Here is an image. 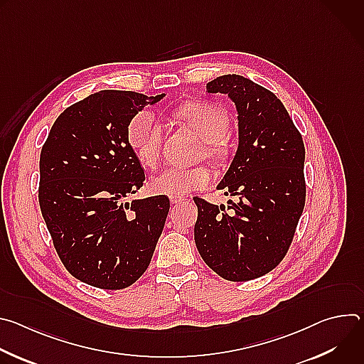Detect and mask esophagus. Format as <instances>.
Instances as JSON below:
<instances>
[{"label": "esophagus", "mask_w": 364, "mask_h": 364, "mask_svg": "<svg viewBox=\"0 0 364 364\" xmlns=\"http://www.w3.org/2000/svg\"><path fill=\"white\" fill-rule=\"evenodd\" d=\"M186 200H187V198L183 197V196H171V197H170L171 204H181V203H184Z\"/></svg>", "instance_id": "esophagus-1"}]
</instances>
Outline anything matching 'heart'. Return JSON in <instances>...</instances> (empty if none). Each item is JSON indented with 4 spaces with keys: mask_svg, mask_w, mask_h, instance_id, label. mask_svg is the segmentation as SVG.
Wrapping results in <instances>:
<instances>
[{
    "mask_svg": "<svg viewBox=\"0 0 364 364\" xmlns=\"http://www.w3.org/2000/svg\"><path fill=\"white\" fill-rule=\"evenodd\" d=\"M178 117L187 122L203 139L204 152L213 160L228 157L226 135L229 134V117L222 108L207 102L187 103L178 109ZM127 138L144 167H155L160 157L163 127L148 109L136 112L127 128ZM212 181V171L204 167H168L151 180L155 194L184 196L204 188Z\"/></svg>",
    "mask_w": 364,
    "mask_h": 364,
    "instance_id": "1",
    "label": "heart"
}]
</instances>
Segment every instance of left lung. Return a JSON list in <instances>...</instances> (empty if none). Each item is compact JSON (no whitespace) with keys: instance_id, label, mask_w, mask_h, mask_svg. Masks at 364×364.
I'll list each match as a JSON object with an SVG mask.
<instances>
[{"instance_id":"8db88e82","label":"left lung","mask_w":364,"mask_h":364,"mask_svg":"<svg viewBox=\"0 0 364 364\" xmlns=\"http://www.w3.org/2000/svg\"><path fill=\"white\" fill-rule=\"evenodd\" d=\"M228 93L239 121V146L218 186L229 200L215 205L194 197V242L219 277L250 281L271 272L287 255L305 204L304 141L282 102L239 75L207 83Z\"/></svg>"}]
</instances>
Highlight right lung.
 Returning <instances> with one entry per match:
<instances>
[{
    "label": "right lung",
    "mask_w": 364,
    "mask_h": 364,
    "mask_svg": "<svg viewBox=\"0 0 364 364\" xmlns=\"http://www.w3.org/2000/svg\"><path fill=\"white\" fill-rule=\"evenodd\" d=\"M163 95L100 90L66 108L40 154L38 203L65 268L102 289L148 268L170 210L167 196L127 203L145 174L127 138L131 118Z\"/></svg>",
    "instance_id": "1"
}]
</instances>
